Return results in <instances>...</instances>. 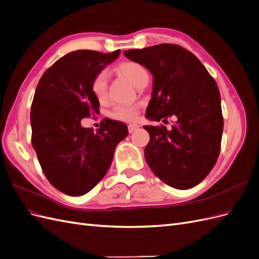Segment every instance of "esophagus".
<instances>
[{"label": "esophagus", "instance_id": "obj_1", "mask_svg": "<svg viewBox=\"0 0 259 259\" xmlns=\"http://www.w3.org/2000/svg\"><path fill=\"white\" fill-rule=\"evenodd\" d=\"M137 128H138L137 124H130L128 125V133H131V134H132V133L135 132Z\"/></svg>", "mask_w": 259, "mask_h": 259}]
</instances>
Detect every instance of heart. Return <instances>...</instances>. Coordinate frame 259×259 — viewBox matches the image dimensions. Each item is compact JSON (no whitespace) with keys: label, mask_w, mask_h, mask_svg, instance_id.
Here are the masks:
<instances>
[{"label":"heart","mask_w":259,"mask_h":259,"mask_svg":"<svg viewBox=\"0 0 259 259\" xmlns=\"http://www.w3.org/2000/svg\"><path fill=\"white\" fill-rule=\"evenodd\" d=\"M117 70L126 79H128L136 88L143 81L149 79L148 71L138 62L125 61L117 67ZM108 92V73L106 71L99 72L92 82V93L98 101H104L107 97ZM138 114V109L134 106H116L111 111L110 115L114 120L130 122L135 120Z\"/></svg>","instance_id":"heart-1"}]
</instances>
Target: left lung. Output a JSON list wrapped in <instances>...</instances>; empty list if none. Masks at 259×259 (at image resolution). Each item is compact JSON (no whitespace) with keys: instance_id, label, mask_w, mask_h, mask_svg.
<instances>
[{"instance_id":"1","label":"left lung","mask_w":259,"mask_h":259,"mask_svg":"<svg viewBox=\"0 0 259 259\" xmlns=\"http://www.w3.org/2000/svg\"><path fill=\"white\" fill-rule=\"evenodd\" d=\"M153 76L146 117H176L171 130L145 125L149 167L163 183L190 189L214 167L221 151L224 120L221 94L213 77L194 55L175 44L123 52Z\"/></svg>"}]
</instances>
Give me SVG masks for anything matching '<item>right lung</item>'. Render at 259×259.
Instances as JSON below:
<instances>
[{
    "mask_svg": "<svg viewBox=\"0 0 259 259\" xmlns=\"http://www.w3.org/2000/svg\"><path fill=\"white\" fill-rule=\"evenodd\" d=\"M120 55L80 50L58 59L38 81L31 106L32 146L43 173L60 192L80 197L110 167L126 124L108 120L97 133L81 120L99 111L92 82Z\"/></svg>",
    "mask_w": 259,
    "mask_h": 259,
    "instance_id": "1",
    "label": "right lung"
}]
</instances>
